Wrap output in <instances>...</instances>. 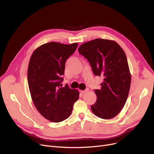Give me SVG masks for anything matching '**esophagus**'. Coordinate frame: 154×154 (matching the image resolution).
Masks as SVG:
<instances>
[{
	"instance_id": "obj_1",
	"label": "esophagus",
	"mask_w": 154,
	"mask_h": 154,
	"mask_svg": "<svg viewBox=\"0 0 154 154\" xmlns=\"http://www.w3.org/2000/svg\"><path fill=\"white\" fill-rule=\"evenodd\" d=\"M88 91V89H86L85 90H81L80 91H81L82 94H85V93H86V92Z\"/></svg>"
}]
</instances>
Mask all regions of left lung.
<instances>
[{
  "mask_svg": "<svg viewBox=\"0 0 154 154\" xmlns=\"http://www.w3.org/2000/svg\"><path fill=\"white\" fill-rule=\"evenodd\" d=\"M87 59L94 73L102 76L100 89L95 90L96 102L91 106L94 114L104 119H112L123 108L131 85V74L126 54L114 40L96 38L78 48Z\"/></svg>",
  "mask_w": 154,
  "mask_h": 154,
  "instance_id": "obj_1",
  "label": "left lung"
}]
</instances>
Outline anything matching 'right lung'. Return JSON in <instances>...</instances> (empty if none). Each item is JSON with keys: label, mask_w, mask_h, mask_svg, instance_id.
<instances>
[{"label": "right lung", "mask_w": 154, "mask_h": 154, "mask_svg": "<svg viewBox=\"0 0 154 154\" xmlns=\"http://www.w3.org/2000/svg\"><path fill=\"white\" fill-rule=\"evenodd\" d=\"M78 43L63 44L52 42L36 48L28 68L29 90L34 105L44 118L61 122L70 116L79 91L66 85L60 87L66 61L75 51Z\"/></svg>", "instance_id": "1"}]
</instances>
